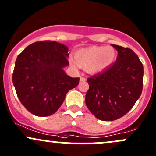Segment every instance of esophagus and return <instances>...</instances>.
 <instances>
[{"instance_id":"esophagus-1","label":"esophagus","mask_w":156,"mask_h":156,"mask_svg":"<svg viewBox=\"0 0 156 156\" xmlns=\"http://www.w3.org/2000/svg\"><path fill=\"white\" fill-rule=\"evenodd\" d=\"M85 80H86V79L84 78V77H83V76H81V77L80 78V82H84V81H85Z\"/></svg>"}]
</instances>
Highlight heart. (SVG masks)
Listing matches in <instances>:
<instances>
[{
	"label": "heart",
	"instance_id": "1",
	"mask_svg": "<svg viewBox=\"0 0 156 156\" xmlns=\"http://www.w3.org/2000/svg\"><path fill=\"white\" fill-rule=\"evenodd\" d=\"M116 58V51L110 46H91L79 50L75 53V60L70 58L73 68L86 69L88 73L95 74L105 71Z\"/></svg>",
	"mask_w": 156,
	"mask_h": 156
}]
</instances>
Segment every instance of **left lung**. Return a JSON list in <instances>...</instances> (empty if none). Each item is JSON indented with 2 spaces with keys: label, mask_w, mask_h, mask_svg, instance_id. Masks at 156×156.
Instances as JSON below:
<instances>
[{
  "label": "left lung",
  "mask_w": 156,
  "mask_h": 156,
  "mask_svg": "<svg viewBox=\"0 0 156 156\" xmlns=\"http://www.w3.org/2000/svg\"><path fill=\"white\" fill-rule=\"evenodd\" d=\"M118 51L116 62L103 73L87 80L85 103L99 120L112 121L125 115L140 98L144 67L129 48L112 44Z\"/></svg>",
  "instance_id": "left-lung-1"
}]
</instances>
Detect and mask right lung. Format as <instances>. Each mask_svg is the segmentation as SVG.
Segmentation results:
<instances>
[{
	"label": "right lung",
	"mask_w": 156,
	"mask_h": 156,
	"mask_svg": "<svg viewBox=\"0 0 156 156\" xmlns=\"http://www.w3.org/2000/svg\"><path fill=\"white\" fill-rule=\"evenodd\" d=\"M68 48L55 41L30 44L16 58L12 83L21 103L33 115L47 117L54 114L69 90L80 78L65 73L69 65Z\"/></svg>",
	"instance_id": "add662e5"
}]
</instances>
